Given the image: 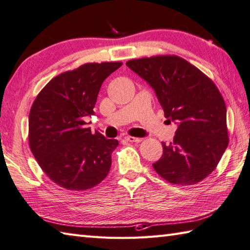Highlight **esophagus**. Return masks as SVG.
Here are the masks:
<instances>
[{
	"label": "esophagus",
	"instance_id": "1",
	"mask_svg": "<svg viewBox=\"0 0 250 250\" xmlns=\"http://www.w3.org/2000/svg\"><path fill=\"white\" fill-rule=\"evenodd\" d=\"M125 139L130 143H140V142H142V139H139V137H134V136H125Z\"/></svg>",
	"mask_w": 250,
	"mask_h": 250
}]
</instances>
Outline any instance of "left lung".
<instances>
[{
  "mask_svg": "<svg viewBox=\"0 0 250 250\" xmlns=\"http://www.w3.org/2000/svg\"><path fill=\"white\" fill-rule=\"evenodd\" d=\"M155 90L167 121L178 128L163 155L152 164L174 185H194L216 168L229 144L225 100L211 79L175 55L125 63Z\"/></svg>",
  "mask_w": 250,
  "mask_h": 250,
  "instance_id": "8db88e82",
  "label": "left lung"
}]
</instances>
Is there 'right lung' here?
<instances>
[{
    "label": "right lung",
    "instance_id": "add662e5",
    "mask_svg": "<svg viewBox=\"0 0 250 250\" xmlns=\"http://www.w3.org/2000/svg\"><path fill=\"white\" fill-rule=\"evenodd\" d=\"M122 62L84 63L54 77L37 94L29 115V145L43 172L72 191L93 188L107 176L117 140L86 125L103 82Z\"/></svg>",
    "mask_w": 250,
    "mask_h": 250
}]
</instances>
